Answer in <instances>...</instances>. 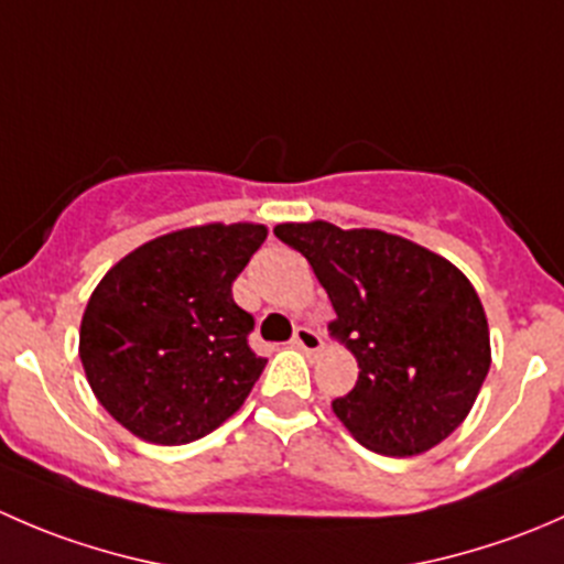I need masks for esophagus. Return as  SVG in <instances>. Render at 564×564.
I'll list each match as a JSON object with an SVG mask.
<instances>
[{
	"label": "esophagus",
	"instance_id": "esophagus-1",
	"mask_svg": "<svg viewBox=\"0 0 564 564\" xmlns=\"http://www.w3.org/2000/svg\"><path fill=\"white\" fill-rule=\"evenodd\" d=\"M292 346H297L300 351H308V355H314L324 346V338L316 333V329L311 327H297V333H294L292 338Z\"/></svg>",
	"mask_w": 564,
	"mask_h": 564
}]
</instances>
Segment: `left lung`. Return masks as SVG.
I'll list each match as a JSON object with an SVG mask.
<instances>
[{"mask_svg":"<svg viewBox=\"0 0 564 564\" xmlns=\"http://www.w3.org/2000/svg\"><path fill=\"white\" fill-rule=\"evenodd\" d=\"M333 303L329 335L355 355L357 384L333 412L362 447L420 456L466 420L491 368L486 311L469 278L434 250L327 220L278 224Z\"/></svg>","mask_w":564,"mask_h":564,"instance_id":"1","label":"left lung"}]
</instances>
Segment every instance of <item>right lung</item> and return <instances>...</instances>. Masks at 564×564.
Listing matches in <instances>:
<instances>
[{
	"mask_svg": "<svg viewBox=\"0 0 564 564\" xmlns=\"http://www.w3.org/2000/svg\"><path fill=\"white\" fill-rule=\"evenodd\" d=\"M267 240L261 224H204L119 259L82 316L78 357L95 398L139 440L187 445L246 403L267 360L231 283Z\"/></svg>",
	"mask_w": 564,
	"mask_h": 564,
	"instance_id": "obj_1",
	"label": "right lung"
}]
</instances>
